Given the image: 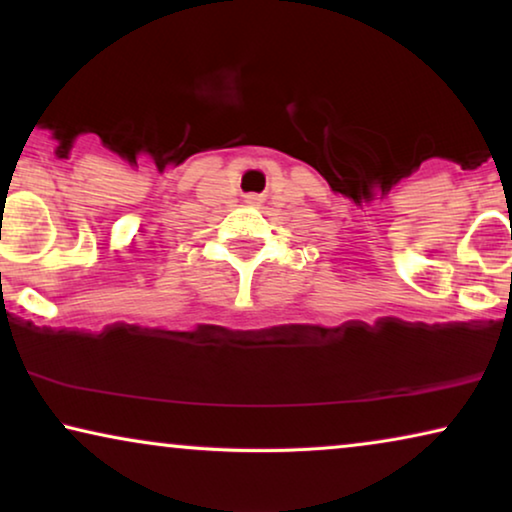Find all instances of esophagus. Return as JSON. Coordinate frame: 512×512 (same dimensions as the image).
I'll return each mask as SVG.
<instances>
[{"label":"esophagus","instance_id":"obj_1","mask_svg":"<svg viewBox=\"0 0 512 512\" xmlns=\"http://www.w3.org/2000/svg\"><path fill=\"white\" fill-rule=\"evenodd\" d=\"M258 198H256V195H249V202H256Z\"/></svg>","mask_w":512,"mask_h":512}]
</instances>
